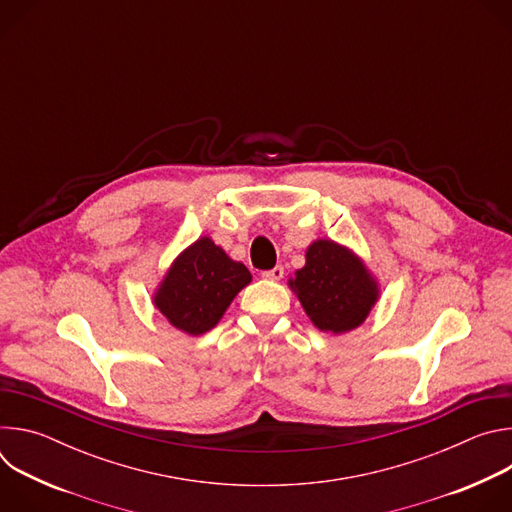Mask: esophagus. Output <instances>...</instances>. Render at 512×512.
<instances>
[{
	"label": "esophagus",
	"instance_id": "1",
	"mask_svg": "<svg viewBox=\"0 0 512 512\" xmlns=\"http://www.w3.org/2000/svg\"><path fill=\"white\" fill-rule=\"evenodd\" d=\"M265 279H271V281H279L281 277H283V267L281 265H277V267H273V269H267V271H263L261 273Z\"/></svg>",
	"mask_w": 512,
	"mask_h": 512
}]
</instances>
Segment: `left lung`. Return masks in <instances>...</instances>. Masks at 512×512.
<instances>
[{
	"mask_svg": "<svg viewBox=\"0 0 512 512\" xmlns=\"http://www.w3.org/2000/svg\"><path fill=\"white\" fill-rule=\"evenodd\" d=\"M316 328L348 332L364 322L379 298L377 281L348 249L334 241H316L306 265L289 279Z\"/></svg>",
	"mask_w": 512,
	"mask_h": 512,
	"instance_id": "1",
	"label": "left lung"
}]
</instances>
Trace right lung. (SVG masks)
<instances>
[{
  "instance_id": "add662e5",
  "label": "right lung",
  "mask_w": 512,
  "mask_h": 512,
  "mask_svg": "<svg viewBox=\"0 0 512 512\" xmlns=\"http://www.w3.org/2000/svg\"><path fill=\"white\" fill-rule=\"evenodd\" d=\"M249 281L243 263L202 237L174 261L154 302L172 326L198 336L216 326Z\"/></svg>"
}]
</instances>
